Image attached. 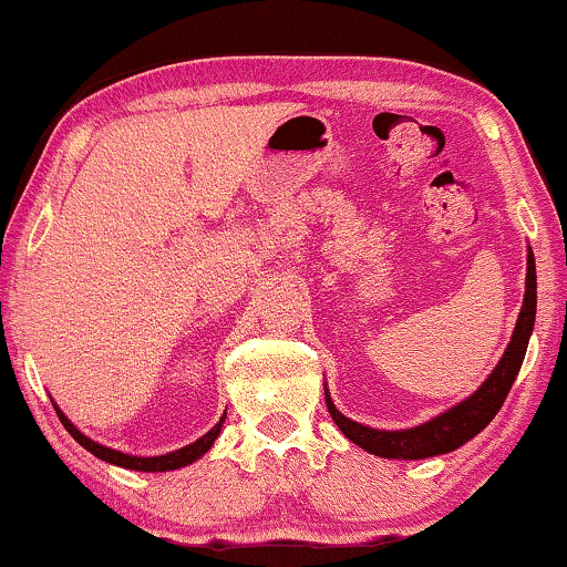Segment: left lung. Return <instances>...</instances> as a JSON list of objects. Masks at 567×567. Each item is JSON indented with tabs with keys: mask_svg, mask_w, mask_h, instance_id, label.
I'll return each instance as SVG.
<instances>
[{
	"mask_svg": "<svg viewBox=\"0 0 567 567\" xmlns=\"http://www.w3.org/2000/svg\"><path fill=\"white\" fill-rule=\"evenodd\" d=\"M534 317H537V266H534V252L529 250V255H526V293L514 336H511V343L498 361V367L493 369V374L485 379L475 394H470L460 405L449 408L446 413L415 425V429L379 431L355 423L340 413L332 405L328 386H324V402H328L332 421L338 423L343 436L351 439L355 446H361L369 454L384 456V460H425V456L454 452V449L467 444L470 439H475L501 410L524 363L526 346H529L534 330Z\"/></svg>",
	"mask_w": 567,
	"mask_h": 567,
	"instance_id": "obj_1",
	"label": "left lung"
}]
</instances>
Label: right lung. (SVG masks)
Returning a JSON list of instances; mask_svg holds the SVG:
<instances>
[{
	"label": "right lung",
	"mask_w": 567,
	"mask_h": 567,
	"mask_svg": "<svg viewBox=\"0 0 567 567\" xmlns=\"http://www.w3.org/2000/svg\"><path fill=\"white\" fill-rule=\"evenodd\" d=\"M53 408H56V405H53ZM56 415H59V421L64 423V429L72 433V439L76 441V444L84 446V449H87V452L95 454L97 460L118 464V467H126V470H138V472H169V470H181V467H185V464L200 460V456H204L208 449L214 446L216 436H219V433H221L224 417H227V413H224L221 421L216 423L212 431L204 433V436H200L198 441H193V444L177 449V452H169V454H162V456H131V454L115 452V449H107L103 444H97V441H92V439L84 436L80 429H74V423L69 421V417L61 413L59 408H56Z\"/></svg>",
	"instance_id": "obj_1"
}]
</instances>
